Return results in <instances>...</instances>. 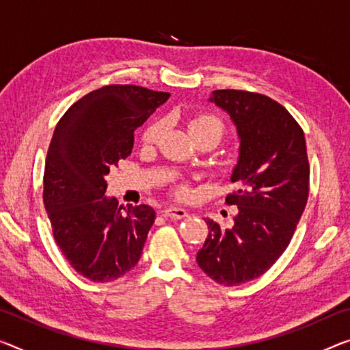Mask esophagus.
<instances>
[{"label": "esophagus", "instance_id": "obj_1", "mask_svg": "<svg viewBox=\"0 0 350 350\" xmlns=\"http://www.w3.org/2000/svg\"><path fill=\"white\" fill-rule=\"evenodd\" d=\"M164 216H167L170 219H185L187 216V211L178 206H169L164 209Z\"/></svg>", "mask_w": 350, "mask_h": 350}]
</instances>
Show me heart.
Segmentation results:
<instances>
[{"mask_svg": "<svg viewBox=\"0 0 350 350\" xmlns=\"http://www.w3.org/2000/svg\"><path fill=\"white\" fill-rule=\"evenodd\" d=\"M187 128H189V133L192 134V137L196 139V141L205 136H214L220 141L225 134L224 122L213 114H198L196 117H192L189 123H187ZM161 133H163V123L161 122L152 123V125H148L147 130L144 131L142 142L147 145L154 144L159 139ZM178 192L180 196H185L186 189L185 187H180Z\"/></svg>", "mask_w": 350, "mask_h": 350, "instance_id": "1", "label": "heart"}]
</instances>
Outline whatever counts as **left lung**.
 I'll return each instance as SVG.
<instances>
[{"label":"left lung","mask_w":350,"mask_h":350,"mask_svg":"<svg viewBox=\"0 0 350 350\" xmlns=\"http://www.w3.org/2000/svg\"><path fill=\"white\" fill-rule=\"evenodd\" d=\"M233 120L239 158L227 196L238 206L231 228L208 219V238L197 262L209 278L238 286L262 275L293 239L308 200L310 165L302 128L266 95L247 90H214L211 98Z\"/></svg>","instance_id":"left-lung-1"}]
</instances>
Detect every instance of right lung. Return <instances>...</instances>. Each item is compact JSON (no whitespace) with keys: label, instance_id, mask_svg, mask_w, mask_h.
I'll use <instances>...</instances> for the list:
<instances>
[{"label":"right lung","instance_id":"right-lung-1","mask_svg":"<svg viewBox=\"0 0 350 350\" xmlns=\"http://www.w3.org/2000/svg\"><path fill=\"white\" fill-rule=\"evenodd\" d=\"M169 96L141 85H105L70 106L53 133L44 205L59 249L89 280H117L141 258L154 209L122 211L116 198L105 196V176L130 157L134 130Z\"/></svg>","mask_w":350,"mask_h":350}]
</instances>
